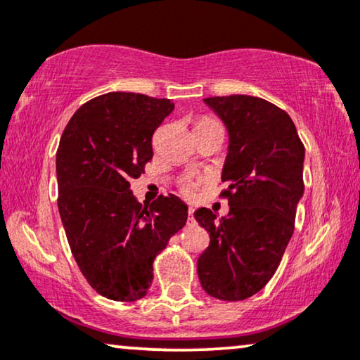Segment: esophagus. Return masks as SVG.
<instances>
[{
	"label": "esophagus",
	"mask_w": 360,
	"mask_h": 360,
	"mask_svg": "<svg viewBox=\"0 0 360 360\" xmlns=\"http://www.w3.org/2000/svg\"><path fill=\"white\" fill-rule=\"evenodd\" d=\"M188 223H195V218H193V208H188Z\"/></svg>",
	"instance_id": "34e87169"
}]
</instances>
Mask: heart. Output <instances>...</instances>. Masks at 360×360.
<instances>
[{
	"label": "heart",
	"mask_w": 360,
	"mask_h": 360,
	"mask_svg": "<svg viewBox=\"0 0 360 360\" xmlns=\"http://www.w3.org/2000/svg\"><path fill=\"white\" fill-rule=\"evenodd\" d=\"M205 122H213V120L212 119H202L198 124H205ZM181 190H184V193L191 195V193H193V190H195V185L191 184V181H185V184L181 185Z\"/></svg>",
	"instance_id": "b5f03b06"
}]
</instances>
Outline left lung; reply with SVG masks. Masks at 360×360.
Segmentation results:
<instances>
[{
  "mask_svg": "<svg viewBox=\"0 0 360 360\" xmlns=\"http://www.w3.org/2000/svg\"><path fill=\"white\" fill-rule=\"evenodd\" d=\"M205 104L230 135L220 193L230 212L220 221L208 208L195 212L210 235L198 278L212 297L243 301L273 278L292 236L304 193V146L286 112L261 97H207Z\"/></svg>",
  "mask_w": 360,
  "mask_h": 360,
  "instance_id": "8db88e82",
  "label": "left lung"
}]
</instances>
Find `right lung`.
<instances>
[{"instance_id":"right-lung-1","label":"right lung","mask_w":360,"mask_h":360,"mask_svg":"<svg viewBox=\"0 0 360 360\" xmlns=\"http://www.w3.org/2000/svg\"><path fill=\"white\" fill-rule=\"evenodd\" d=\"M170 99L109 92L79 107L56 153L58 208L76 263L101 296L142 300L153 259L188 217L175 195L139 203L130 179L152 160V135L174 110Z\"/></svg>"}]
</instances>
